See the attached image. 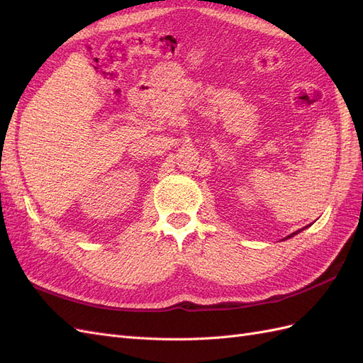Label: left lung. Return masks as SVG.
I'll return each instance as SVG.
<instances>
[{"mask_svg": "<svg viewBox=\"0 0 363 363\" xmlns=\"http://www.w3.org/2000/svg\"><path fill=\"white\" fill-rule=\"evenodd\" d=\"M306 228V227H304ZM304 228H300V230H296V232H294V233H291L288 238H284V239H289V238H292V236H295V235H298L300 232H301V230H304Z\"/></svg>", "mask_w": 363, "mask_h": 363, "instance_id": "1", "label": "left lung"}]
</instances>
